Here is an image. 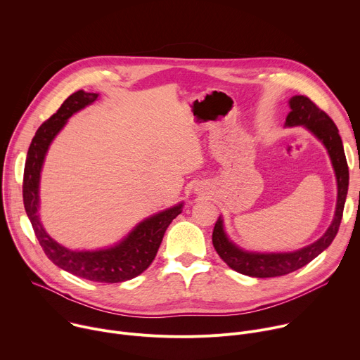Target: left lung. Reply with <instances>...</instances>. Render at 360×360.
<instances>
[{
  "label": "left lung",
  "mask_w": 360,
  "mask_h": 360,
  "mask_svg": "<svg viewBox=\"0 0 360 360\" xmlns=\"http://www.w3.org/2000/svg\"><path fill=\"white\" fill-rule=\"evenodd\" d=\"M290 112L286 117V127L303 126L313 133L326 147L338 181V203L332 224L314 243L290 253H256L237 248L224 231L223 219L219 217L213 230V246L221 260L233 270L252 277H276L292 273L321 255L330 246L338 234L349 187V169L343 151L342 139L333 120L319 108L306 96H295L289 101Z\"/></svg>",
  "instance_id": "1"
}]
</instances>
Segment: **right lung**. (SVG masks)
Returning a JSON list of instances; mask_svg holds the SVG:
<instances>
[{"label":"right lung","instance_id":"right-lung-1","mask_svg":"<svg viewBox=\"0 0 360 360\" xmlns=\"http://www.w3.org/2000/svg\"><path fill=\"white\" fill-rule=\"evenodd\" d=\"M98 94L78 90L71 94L37 130L25 160L22 198L34 233L47 257L60 269L100 283H118L141 274L154 260L169 224L181 213L183 203L140 221L120 243L100 250H70L58 245L39 221V176L54 137L77 111L90 105Z\"/></svg>","mask_w":360,"mask_h":360}]
</instances>
